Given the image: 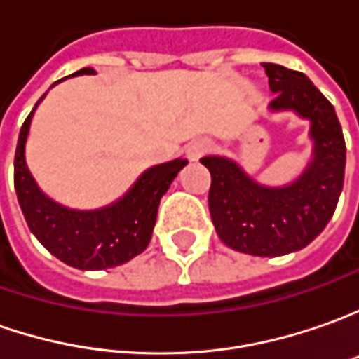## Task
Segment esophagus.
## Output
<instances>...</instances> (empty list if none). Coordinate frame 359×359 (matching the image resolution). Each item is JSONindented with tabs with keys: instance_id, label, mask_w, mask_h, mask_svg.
Instances as JSON below:
<instances>
[{
	"instance_id": "34e87169",
	"label": "esophagus",
	"mask_w": 359,
	"mask_h": 359,
	"mask_svg": "<svg viewBox=\"0 0 359 359\" xmlns=\"http://www.w3.org/2000/svg\"><path fill=\"white\" fill-rule=\"evenodd\" d=\"M210 147H212V142L208 141V139H194L192 142H189V147H187V156H189V161H198L204 153L210 151Z\"/></svg>"
}]
</instances>
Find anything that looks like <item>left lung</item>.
Segmentation results:
<instances>
[{"instance_id":"left-lung-1","label":"left lung","mask_w":359,"mask_h":359,"mask_svg":"<svg viewBox=\"0 0 359 359\" xmlns=\"http://www.w3.org/2000/svg\"><path fill=\"white\" fill-rule=\"evenodd\" d=\"M270 91V111H294L310 121L312 158L298 179L284 187H264L232 158L203 156L210 170L208 208L220 241L252 256H282L300 250L326 229L344 187L346 142L332 103L300 71L262 63Z\"/></svg>"}]
</instances>
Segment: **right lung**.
Instances as JSON below:
<instances>
[{"label":"right lung","mask_w":359,"mask_h":359,"mask_svg":"<svg viewBox=\"0 0 359 359\" xmlns=\"http://www.w3.org/2000/svg\"><path fill=\"white\" fill-rule=\"evenodd\" d=\"M73 75H95V69L85 67ZM43 97L35 103L29 117L21 125L15 149L13 179L27 226L49 252L73 268L105 270L129 262L149 246L161 198L189 161L175 158L147 168L125 192V196L109 206L97 210L67 208L51 201L37 187L25 163L29 125Z\"/></svg>","instance_id":"1"}]
</instances>
